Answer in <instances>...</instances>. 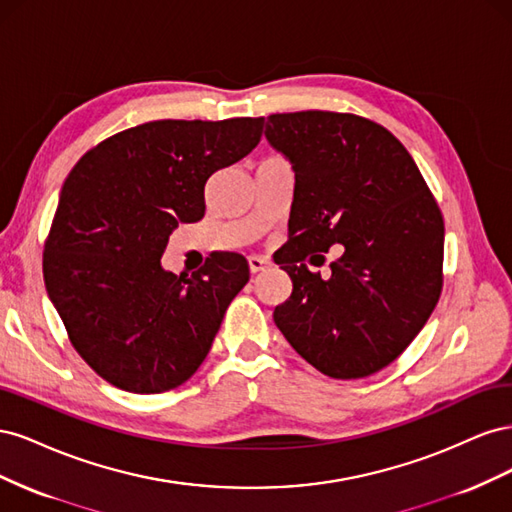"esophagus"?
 I'll list each match as a JSON object with an SVG mask.
<instances>
[{
    "label": "esophagus",
    "instance_id": "esophagus-1",
    "mask_svg": "<svg viewBox=\"0 0 512 512\" xmlns=\"http://www.w3.org/2000/svg\"><path fill=\"white\" fill-rule=\"evenodd\" d=\"M247 265H250L252 273H260V271H265L271 265V262L267 258H262V256H250V258H247Z\"/></svg>",
    "mask_w": 512,
    "mask_h": 512
}]
</instances>
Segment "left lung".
I'll list each match as a JSON object with an SVG mask.
<instances>
[{
	"mask_svg": "<svg viewBox=\"0 0 512 512\" xmlns=\"http://www.w3.org/2000/svg\"><path fill=\"white\" fill-rule=\"evenodd\" d=\"M265 136L294 168L280 262L292 294L275 307L277 329L324 376L376 374L410 346L440 299L438 203L406 147L365 117L277 113ZM335 242L345 254L329 278L302 265Z\"/></svg>",
	"mask_w": 512,
	"mask_h": 512,
	"instance_id": "8db88e82",
	"label": "left lung"
}]
</instances>
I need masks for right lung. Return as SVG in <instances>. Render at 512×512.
I'll return each mask as SVG.
<instances>
[{
    "mask_svg": "<svg viewBox=\"0 0 512 512\" xmlns=\"http://www.w3.org/2000/svg\"><path fill=\"white\" fill-rule=\"evenodd\" d=\"M265 117L162 119L106 138L76 162L44 243L46 292L85 363L117 389H177L205 361L250 280L241 254L196 273L162 269L179 222L205 215V183L245 158Z\"/></svg>",
    "mask_w": 512,
    "mask_h": 512,
    "instance_id": "add662e5",
    "label": "right lung"
}]
</instances>
